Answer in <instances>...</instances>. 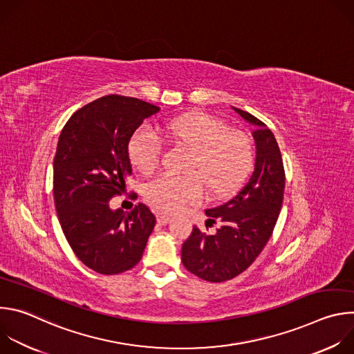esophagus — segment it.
I'll return each instance as SVG.
<instances>
[{
	"label": "esophagus",
	"mask_w": 354,
	"mask_h": 354,
	"mask_svg": "<svg viewBox=\"0 0 354 354\" xmlns=\"http://www.w3.org/2000/svg\"><path fill=\"white\" fill-rule=\"evenodd\" d=\"M157 221L158 224H168L171 221V217L167 216V214H161V213H157Z\"/></svg>",
	"instance_id": "1"
}]
</instances>
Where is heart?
Listing matches in <instances>:
<instances>
[{
	"instance_id": "b5f03b06",
	"label": "heart",
	"mask_w": 354,
	"mask_h": 354,
	"mask_svg": "<svg viewBox=\"0 0 354 354\" xmlns=\"http://www.w3.org/2000/svg\"><path fill=\"white\" fill-rule=\"evenodd\" d=\"M160 136L190 151L186 178L160 176L144 187L147 203L162 213H175L197 203L205 189L214 198L234 194L254 167L250 138L212 115H180L161 126ZM127 151L131 165L140 174L149 175L160 164L162 144L154 133L141 129L131 136Z\"/></svg>"
}]
</instances>
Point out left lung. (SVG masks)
<instances>
[{
	"label": "left lung",
	"instance_id": "left-lung-1",
	"mask_svg": "<svg viewBox=\"0 0 354 354\" xmlns=\"http://www.w3.org/2000/svg\"><path fill=\"white\" fill-rule=\"evenodd\" d=\"M234 109L255 126V171L234 197L206 210L207 225L221 223L217 232L209 235L193 227L182 246L183 266L212 283L231 280L255 262L273 234L286 185L281 153L270 129L254 115Z\"/></svg>",
	"mask_w": 354,
	"mask_h": 354
}]
</instances>
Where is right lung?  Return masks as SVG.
<instances>
[{
    "label": "right lung",
    "instance_id": "right-lung-1",
    "mask_svg": "<svg viewBox=\"0 0 354 354\" xmlns=\"http://www.w3.org/2000/svg\"><path fill=\"white\" fill-rule=\"evenodd\" d=\"M160 108L141 99L106 95L78 109L66 123L53 162L55 205L77 258L100 274H119L141 257L156 216L138 203L129 213L109 201L126 192L131 175L129 141ZM131 198L137 197L134 192Z\"/></svg>",
    "mask_w": 354,
    "mask_h": 354
}]
</instances>
